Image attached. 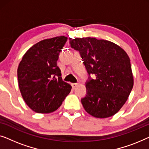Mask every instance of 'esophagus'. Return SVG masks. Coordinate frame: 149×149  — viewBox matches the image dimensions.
<instances>
[{
  "instance_id": "esophagus-1",
  "label": "esophagus",
  "mask_w": 149,
  "mask_h": 149,
  "mask_svg": "<svg viewBox=\"0 0 149 149\" xmlns=\"http://www.w3.org/2000/svg\"><path fill=\"white\" fill-rule=\"evenodd\" d=\"M77 86V83H72V86L73 88H75Z\"/></svg>"
}]
</instances>
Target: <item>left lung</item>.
Here are the masks:
<instances>
[{
  "mask_svg": "<svg viewBox=\"0 0 149 149\" xmlns=\"http://www.w3.org/2000/svg\"><path fill=\"white\" fill-rule=\"evenodd\" d=\"M70 44L79 52L89 75L86 82V95L81 99L86 111L97 118L114 116L126 102L133 88L128 55L115 43L95 38H70Z\"/></svg>",
  "mask_w": 149,
  "mask_h": 149,
  "instance_id": "8db88e82",
  "label": "left lung"
}]
</instances>
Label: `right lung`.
Wrapping results in <instances>:
<instances>
[{
    "label": "right lung",
    "mask_w": 149,
    "mask_h": 149,
    "mask_svg": "<svg viewBox=\"0 0 149 149\" xmlns=\"http://www.w3.org/2000/svg\"><path fill=\"white\" fill-rule=\"evenodd\" d=\"M68 38L45 39L32 46L23 56L17 69L18 84L24 101L33 111H56L72 86L63 81L56 61Z\"/></svg>",
    "instance_id": "obj_1"
}]
</instances>
